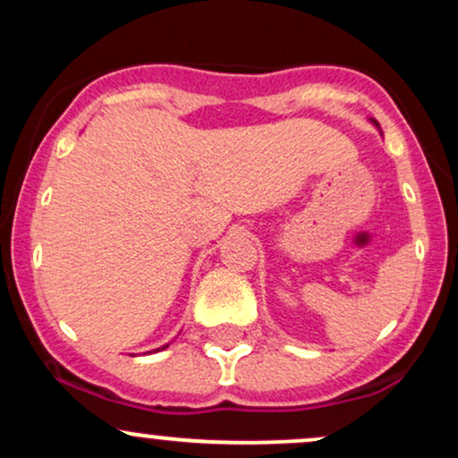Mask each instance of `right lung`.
Listing matches in <instances>:
<instances>
[{
    "instance_id": "1",
    "label": "right lung",
    "mask_w": 458,
    "mask_h": 458,
    "mask_svg": "<svg viewBox=\"0 0 458 458\" xmlns=\"http://www.w3.org/2000/svg\"><path fill=\"white\" fill-rule=\"evenodd\" d=\"M165 346H167V344H165ZM165 346H163V349H165ZM157 351H159V349H157Z\"/></svg>"
}]
</instances>
